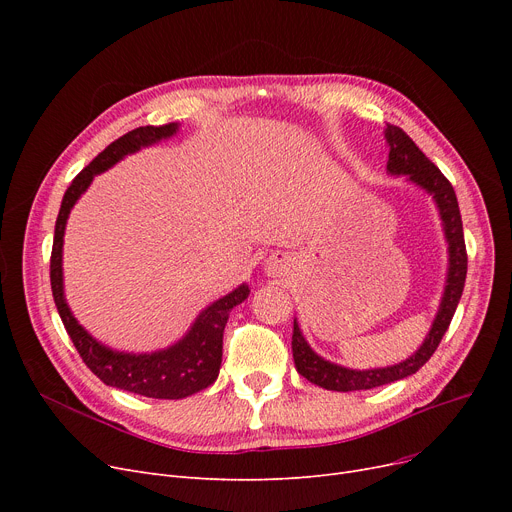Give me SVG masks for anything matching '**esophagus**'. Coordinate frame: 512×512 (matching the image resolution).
I'll list each match as a JSON object with an SVG mask.
<instances>
[{
    "label": "esophagus",
    "mask_w": 512,
    "mask_h": 512,
    "mask_svg": "<svg viewBox=\"0 0 512 512\" xmlns=\"http://www.w3.org/2000/svg\"><path fill=\"white\" fill-rule=\"evenodd\" d=\"M288 267V259L284 257V255H278V257H274V261H272V272H284Z\"/></svg>",
    "instance_id": "1"
}]
</instances>
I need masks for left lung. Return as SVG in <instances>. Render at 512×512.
Here are the masks:
<instances>
[{
  "label": "left lung",
  "instance_id": "obj_1",
  "mask_svg": "<svg viewBox=\"0 0 512 512\" xmlns=\"http://www.w3.org/2000/svg\"><path fill=\"white\" fill-rule=\"evenodd\" d=\"M386 141L390 145L388 153V172L392 176H409L411 182L421 186L425 193L434 197L442 226L444 236L448 242V276L446 286L440 301L438 315L434 319L429 334L425 336L423 344L417 351L396 365L390 367H378V369H348L336 363L326 361L319 357L313 348L303 338V332L294 319V330H292V357L297 371L307 378L311 384H317L326 390L334 392H353V390H371L384 384L398 382L402 378H409V375L417 373L427 361L436 353V348L446 334L452 315L456 311V305L461 301V294L465 288L467 278V249H465V236H463V222H461V211L459 201H456L454 188L448 182V178L425 157V153L413 143L409 134L398 128L390 126L386 128Z\"/></svg>",
  "mask_w": 512,
  "mask_h": 512
}]
</instances>
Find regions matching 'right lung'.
<instances>
[{
    "instance_id": "1",
    "label": "right lung",
    "mask_w": 512,
    "mask_h": 512,
    "mask_svg": "<svg viewBox=\"0 0 512 512\" xmlns=\"http://www.w3.org/2000/svg\"><path fill=\"white\" fill-rule=\"evenodd\" d=\"M178 130L176 122L164 126H139L124 137L107 145L91 164L80 172L62 199V207L56 220V232H53V249H51V292L56 301L62 324L74 342L78 355L83 357L85 365L107 384L126 392H134L149 398H166L178 400L186 398L199 390H205L218 380L222 365V338L228 324L230 311L249 297V286L240 284L220 301L211 303L199 313L195 324L191 326L176 344L155 353H120L112 351L110 346L97 342L72 315L66 297H64V274H62V247H64V230L70 209L80 199L93 178L114 164L128 153L139 151L141 147L155 145L164 139L174 137Z\"/></svg>"
}]
</instances>
